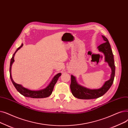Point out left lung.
Masks as SVG:
<instances>
[{"label":"left lung","instance_id":"1","mask_svg":"<svg viewBox=\"0 0 128 128\" xmlns=\"http://www.w3.org/2000/svg\"><path fill=\"white\" fill-rule=\"evenodd\" d=\"M102 38L105 40V42L98 46L97 48L100 52L104 54L105 62L108 64L109 66L112 69L111 77L109 80L105 82L104 84L100 88L92 90L79 85L76 81V78L71 75L70 89L72 94L76 98L83 100L97 98L105 94L110 88L113 83L115 74L114 55L108 40L104 36L102 35Z\"/></svg>","mask_w":128,"mask_h":128}]
</instances>
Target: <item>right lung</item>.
Masks as SVG:
<instances>
[{"label": "right lung", "mask_w": 128, "mask_h": 128, "mask_svg": "<svg viewBox=\"0 0 128 128\" xmlns=\"http://www.w3.org/2000/svg\"><path fill=\"white\" fill-rule=\"evenodd\" d=\"M23 44H22L18 48V49L16 50L14 54H13L12 57L11 59V62H10V69H9V72H10V77L11 78V80L14 86L16 89V90L19 92L21 94L23 95L24 96H26L27 97H31V98H46V97H47L48 96H50L54 88V85L56 84L57 80H58V78L60 76L62 75V74L61 73H59V74H57L55 76H54L50 83L49 84V85L45 88L42 89L40 90H28L26 88H25L23 87L20 84H18L16 83H15L12 78L11 76V66L12 64L14 63V57L16 53L17 52V51L20 50V48L23 46Z\"/></svg>", "instance_id": "add662e5"}]
</instances>
